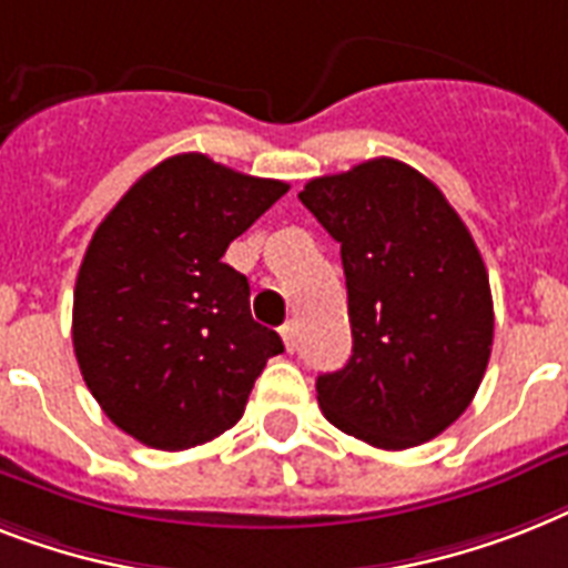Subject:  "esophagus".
I'll return each mask as SVG.
<instances>
[{
  "mask_svg": "<svg viewBox=\"0 0 568 568\" xmlns=\"http://www.w3.org/2000/svg\"><path fill=\"white\" fill-rule=\"evenodd\" d=\"M280 335H283L285 349H288V353H292V349L297 347V326H294V321H288V324H285L283 329H280Z\"/></svg>",
  "mask_w": 568,
  "mask_h": 568,
  "instance_id": "obj_1",
  "label": "esophagus"
}]
</instances>
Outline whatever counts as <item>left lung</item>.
<instances>
[{"label": "left lung", "instance_id": "left-lung-1", "mask_svg": "<svg viewBox=\"0 0 568 568\" xmlns=\"http://www.w3.org/2000/svg\"><path fill=\"white\" fill-rule=\"evenodd\" d=\"M300 201L341 244L353 356L317 376L332 426L379 449H408L473 403L493 347L481 253L444 192L379 156L308 180Z\"/></svg>", "mask_w": 568, "mask_h": 568}]
</instances>
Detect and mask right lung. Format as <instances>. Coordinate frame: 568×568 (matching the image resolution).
Wrapping results in <instances>:
<instances>
[{
    "label": "right lung",
    "mask_w": 568,
    "mask_h": 568,
    "mask_svg": "<svg viewBox=\"0 0 568 568\" xmlns=\"http://www.w3.org/2000/svg\"><path fill=\"white\" fill-rule=\"evenodd\" d=\"M285 192L283 180L178 154L95 227L78 271L72 344L87 388L124 435L178 452L242 419L283 341L253 321L247 276L221 256Z\"/></svg>",
    "instance_id": "right-lung-1"
}]
</instances>
